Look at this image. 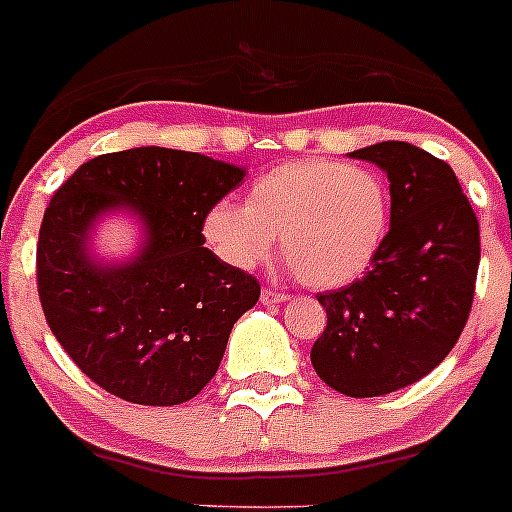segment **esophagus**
I'll list each match as a JSON object with an SVG mask.
<instances>
[{"instance_id":"obj_1","label":"esophagus","mask_w":512,"mask_h":512,"mask_svg":"<svg viewBox=\"0 0 512 512\" xmlns=\"http://www.w3.org/2000/svg\"><path fill=\"white\" fill-rule=\"evenodd\" d=\"M260 300H262V305H278V303H285V300H290V295L283 293V290L265 288L260 293Z\"/></svg>"}]
</instances>
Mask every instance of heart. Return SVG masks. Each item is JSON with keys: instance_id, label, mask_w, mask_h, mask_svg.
Here are the masks:
<instances>
[{"instance_id": "1", "label": "heart", "mask_w": 512, "mask_h": 512, "mask_svg": "<svg viewBox=\"0 0 512 512\" xmlns=\"http://www.w3.org/2000/svg\"><path fill=\"white\" fill-rule=\"evenodd\" d=\"M389 219V189L374 169L300 159L262 174L247 204L209 209L204 234L234 267L267 260L280 234L285 262L305 285L338 288L369 270Z\"/></svg>"}]
</instances>
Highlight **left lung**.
Returning a JSON list of instances; mask_svg holds the SVG:
<instances>
[{"label": "left lung", "mask_w": 512, "mask_h": 512, "mask_svg": "<svg viewBox=\"0 0 512 512\" xmlns=\"http://www.w3.org/2000/svg\"><path fill=\"white\" fill-rule=\"evenodd\" d=\"M389 176L391 227L369 272L318 295L315 374L366 399L424 379L455 348L475 298L480 224L450 164L404 141L353 151Z\"/></svg>", "instance_id": "left-lung-1"}]
</instances>
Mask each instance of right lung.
Returning a JSON list of instances; mask_svg holds the SVG:
<instances>
[{
    "instance_id": "add662e5",
    "label": "right lung",
    "mask_w": 512,
    "mask_h": 512,
    "mask_svg": "<svg viewBox=\"0 0 512 512\" xmlns=\"http://www.w3.org/2000/svg\"><path fill=\"white\" fill-rule=\"evenodd\" d=\"M245 179L209 156L141 146L85 161L45 209L37 290L47 326L108 394L146 407L194 399L217 374L232 326L260 298L250 272L204 247V219ZM108 208H131L147 240L131 263L87 255Z\"/></svg>"
}]
</instances>
